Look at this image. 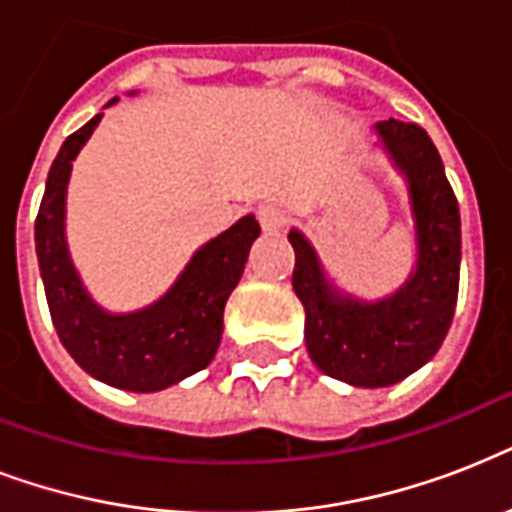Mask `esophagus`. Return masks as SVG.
Listing matches in <instances>:
<instances>
[{
	"label": "esophagus",
	"instance_id": "1",
	"mask_svg": "<svg viewBox=\"0 0 512 512\" xmlns=\"http://www.w3.org/2000/svg\"><path fill=\"white\" fill-rule=\"evenodd\" d=\"M257 220H260V225H263V231L276 233L287 225L289 217L279 204H260V207H257Z\"/></svg>",
	"mask_w": 512,
	"mask_h": 512
}]
</instances>
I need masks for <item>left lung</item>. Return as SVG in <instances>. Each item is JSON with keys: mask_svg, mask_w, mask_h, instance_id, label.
I'll return each instance as SVG.
<instances>
[{"mask_svg": "<svg viewBox=\"0 0 512 512\" xmlns=\"http://www.w3.org/2000/svg\"><path fill=\"white\" fill-rule=\"evenodd\" d=\"M374 132L409 183L417 265L404 287L377 303L342 295L311 241L289 231L305 348L321 372L356 388H385L428 364L452 327L460 289V207L433 140L420 124L398 119L377 122Z\"/></svg>", "mask_w": 512, "mask_h": 512, "instance_id": "1", "label": "left lung"}]
</instances>
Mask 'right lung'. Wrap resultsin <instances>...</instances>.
<instances>
[{
  "label": "right lung",
  "mask_w": 512,
  "mask_h": 512,
  "mask_svg": "<svg viewBox=\"0 0 512 512\" xmlns=\"http://www.w3.org/2000/svg\"><path fill=\"white\" fill-rule=\"evenodd\" d=\"M108 100V106H114ZM100 116L68 135L52 162L36 215V257L52 324L63 348L84 372L135 393L170 388L215 358L223 337V311L239 284L249 247L260 236L255 215L207 241L185 265L162 300L135 313L103 311L84 289L66 247V188L71 162Z\"/></svg>",
  "instance_id": "right-lung-1"
}]
</instances>
